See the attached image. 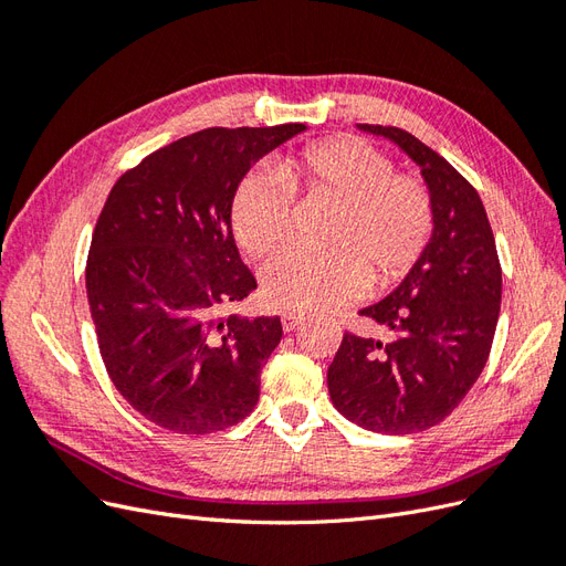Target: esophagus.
<instances>
[{
	"label": "esophagus",
	"instance_id": "34e87169",
	"mask_svg": "<svg viewBox=\"0 0 566 566\" xmlns=\"http://www.w3.org/2000/svg\"><path fill=\"white\" fill-rule=\"evenodd\" d=\"M302 321H304V314H300V312H285V314H281V323H283V331L285 333L295 331Z\"/></svg>",
	"mask_w": 566,
	"mask_h": 566
}]
</instances>
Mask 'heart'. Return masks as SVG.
I'll use <instances>...</instances> for the list:
<instances>
[{
    "mask_svg": "<svg viewBox=\"0 0 566 566\" xmlns=\"http://www.w3.org/2000/svg\"><path fill=\"white\" fill-rule=\"evenodd\" d=\"M293 193L333 202L328 250L287 245L269 256L262 287L281 310H328L361 297L370 281L391 285L413 269L434 233V200L413 175L394 172L382 150L361 139H328L254 169L231 202L235 241L252 256L276 248L293 224Z\"/></svg>",
    "mask_w": 566,
    "mask_h": 566,
    "instance_id": "heart-1",
    "label": "heart"
}]
</instances>
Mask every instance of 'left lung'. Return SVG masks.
Segmentation results:
<instances>
[{"instance_id": "obj_1", "label": "left lung", "mask_w": 566, "mask_h": 566, "mask_svg": "<svg viewBox=\"0 0 566 566\" xmlns=\"http://www.w3.org/2000/svg\"><path fill=\"white\" fill-rule=\"evenodd\" d=\"M385 136L420 167L434 200V233L397 290L358 314L391 339L345 333L328 368L333 406L380 434L439 424L482 375L501 312V262L484 202L437 150L399 127L356 125Z\"/></svg>"}]
</instances>
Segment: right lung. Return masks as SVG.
I'll use <instances>...</instances> for the list:
<instances>
[{
    "instance_id": "right-lung-1",
    "label": "right lung",
    "mask_w": 566,
    "mask_h": 566,
    "mask_svg": "<svg viewBox=\"0 0 566 566\" xmlns=\"http://www.w3.org/2000/svg\"><path fill=\"white\" fill-rule=\"evenodd\" d=\"M306 125L210 127L117 179L87 256L101 358L132 408L165 430L210 434L252 413L279 316H219L256 287L231 202L248 169Z\"/></svg>"
}]
</instances>
